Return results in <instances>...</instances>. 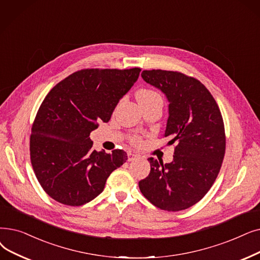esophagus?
<instances>
[{"label": "esophagus", "instance_id": "esophagus-1", "mask_svg": "<svg viewBox=\"0 0 260 260\" xmlns=\"http://www.w3.org/2000/svg\"><path fill=\"white\" fill-rule=\"evenodd\" d=\"M127 158H128V161H133V160H135V159H137V158H138V155H136V154H134V153L129 152V153L127 154Z\"/></svg>", "mask_w": 260, "mask_h": 260}]
</instances>
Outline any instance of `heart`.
<instances>
[{
	"label": "heart",
	"mask_w": 260,
	"mask_h": 260,
	"mask_svg": "<svg viewBox=\"0 0 260 260\" xmlns=\"http://www.w3.org/2000/svg\"><path fill=\"white\" fill-rule=\"evenodd\" d=\"M137 99L139 101V103H146V102H151V101H154V100H158V99H161V96L158 94L156 91H154V90H151V89H140L139 91L137 92ZM132 143H134L135 145H138L142 142V139L140 136H134L132 139H131Z\"/></svg>",
	"instance_id": "obj_1"
}]
</instances>
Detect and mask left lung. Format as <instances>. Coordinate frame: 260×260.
<instances>
[{"instance_id":"obj_1","label":"left lung","mask_w":260,"mask_h":260,"mask_svg":"<svg viewBox=\"0 0 260 260\" xmlns=\"http://www.w3.org/2000/svg\"><path fill=\"white\" fill-rule=\"evenodd\" d=\"M141 76L169 101L164 136L175 146L170 164L150 158V174L140 180L139 188L154 206L184 210L204 198L220 172L226 144L221 111L194 77L166 70H144Z\"/></svg>"}]
</instances>
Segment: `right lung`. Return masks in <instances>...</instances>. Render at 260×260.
<instances>
[{
    "mask_svg": "<svg viewBox=\"0 0 260 260\" xmlns=\"http://www.w3.org/2000/svg\"><path fill=\"white\" fill-rule=\"evenodd\" d=\"M141 69H83L59 82L44 98L31 126L30 162L53 200L81 206L104 190L110 173L126 161L123 150L92 149L90 133L138 80Z\"/></svg>",
    "mask_w": 260,
    "mask_h": 260,
    "instance_id": "obj_1",
    "label": "right lung"
}]
</instances>
